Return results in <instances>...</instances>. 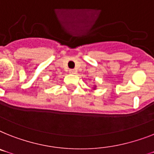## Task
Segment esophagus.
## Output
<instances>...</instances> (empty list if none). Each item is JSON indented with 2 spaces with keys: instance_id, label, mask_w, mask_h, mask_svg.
Masks as SVG:
<instances>
[{
  "instance_id": "obj_1",
  "label": "esophagus",
  "mask_w": 154,
  "mask_h": 154,
  "mask_svg": "<svg viewBox=\"0 0 154 154\" xmlns=\"http://www.w3.org/2000/svg\"><path fill=\"white\" fill-rule=\"evenodd\" d=\"M69 72L71 73V74H75L76 71H75V70H74V69H71L69 71Z\"/></svg>"
}]
</instances>
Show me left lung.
Instances as JSON below:
<instances>
[{
    "label": "left lung",
    "instance_id": "left-lung-1",
    "mask_svg": "<svg viewBox=\"0 0 154 154\" xmlns=\"http://www.w3.org/2000/svg\"><path fill=\"white\" fill-rule=\"evenodd\" d=\"M94 89H95V87H94Z\"/></svg>",
    "mask_w": 154,
    "mask_h": 154
}]
</instances>
